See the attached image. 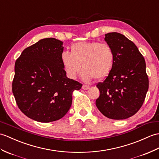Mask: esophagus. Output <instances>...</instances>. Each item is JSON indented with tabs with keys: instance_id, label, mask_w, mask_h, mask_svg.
Segmentation results:
<instances>
[{
	"instance_id": "1",
	"label": "esophagus",
	"mask_w": 159,
	"mask_h": 159,
	"mask_svg": "<svg viewBox=\"0 0 159 159\" xmlns=\"http://www.w3.org/2000/svg\"><path fill=\"white\" fill-rule=\"evenodd\" d=\"M89 87H90L89 85H87V84H83V87H82L83 89H84V90H87V89H89Z\"/></svg>"
}]
</instances>
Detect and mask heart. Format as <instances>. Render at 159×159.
Listing matches in <instances>:
<instances>
[{"instance_id": "obj_1", "label": "heart", "mask_w": 159, "mask_h": 159, "mask_svg": "<svg viewBox=\"0 0 159 159\" xmlns=\"http://www.w3.org/2000/svg\"><path fill=\"white\" fill-rule=\"evenodd\" d=\"M61 60L69 78L75 79L83 66L80 78L83 80L101 79L111 72L114 53L112 47L106 43L81 41L72 45L70 53L63 51Z\"/></svg>"}]
</instances>
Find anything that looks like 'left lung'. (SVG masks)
<instances>
[{
	"instance_id": "1",
	"label": "left lung",
	"mask_w": 159,
	"mask_h": 159,
	"mask_svg": "<svg viewBox=\"0 0 159 159\" xmlns=\"http://www.w3.org/2000/svg\"><path fill=\"white\" fill-rule=\"evenodd\" d=\"M104 40L112 48L114 61L104 82L97 84L99 97L95 104L109 119H126L141 108L148 90L145 60L135 44L123 34L110 32Z\"/></svg>"
}]
</instances>
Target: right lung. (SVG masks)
Segmentation results:
<instances>
[{
    "mask_svg": "<svg viewBox=\"0 0 159 159\" xmlns=\"http://www.w3.org/2000/svg\"><path fill=\"white\" fill-rule=\"evenodd\" d=\"M63 51L61 40L43 39L25 49L16 61L13 93L30 119L41 123L61 119L72 105L73 91L83 85L66 76Z\"/></svg>",
    "mask_w": 159,
    "mask_h": 159,
    "instance_id": "obj_1",
    "label": "right lung"
}]
</instances>
